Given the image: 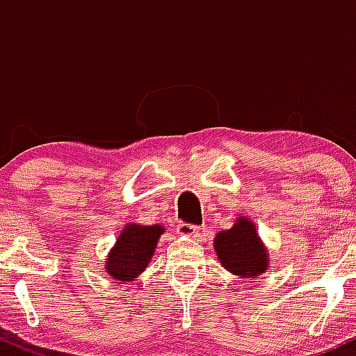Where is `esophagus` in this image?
<instances>
[{
	"label": "esophagus",
	"instance_id": "obj_1",
	"mask_svg": "<svg viewBox=\"0 0 356 356\" xmlns=\"http://www.w3.org/2000/svg\"><path fill=\"white\" fill-rule=\"evenodd\" d=\"M177 234L186 236V238H189V239H199V234H201V227L182 222V224H179V226H177Z\"/></svg>",
	"mask_w": 356,
	"mask_h": 356
}]
</instances>
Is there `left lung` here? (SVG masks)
Returning <instances> with one entry per match:
<instances>
[{
	"instance_id": "obj_1",
	"label": "left lung",
	"mask_w": 356,
	"mask_h": 356,
	"mask_svg": "<svg viewBox=\"0 0 356 356\" xmlns=\"http://www.w3.org/2000/svg\"><path fill=\"white\" fill-rule=\"evenodd\" d=\"M214 249L220 264L239 277L261 276L269 266L268 249L246 218H238L231 229L218 232Z\"/></svg>"
}]
</instances>
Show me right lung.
Segmentation results:
<instances>
[{
  "mask_svg": "<svg viewBox=\"0 0 356 356\" xmlns=\"http://www.w3.org/2000/svg\"><path fill=\"white\" fill-rule=\"evenodd\" d=\"M164 232V227L127 224L118 236L115 246L112 248L105 261V271L117 281H134L140 273L145 271L147 264L152 259L157 241Z\"/></svg>",
  "mask_w": 356,
  "mask_h": 356,
  "instance_id": "obj_1",
  "label": "right lung"
}]
</instances>
